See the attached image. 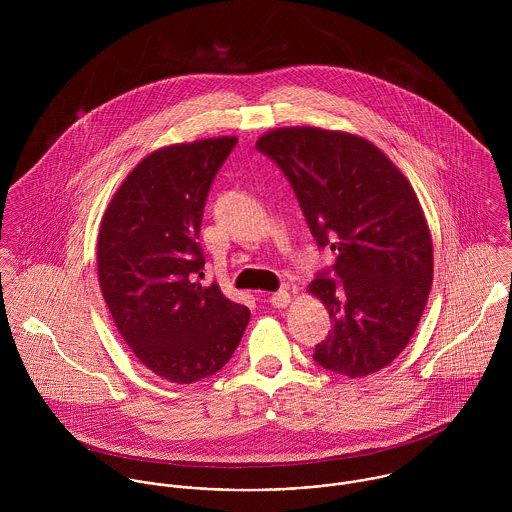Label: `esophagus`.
<instances>
[{"label":"esophagus","mask_w":512,"mask_h":512,"mask_svg":"<svg viewBox=\"0 0 512 512\" xmlns=\"http://www.w3.org/2000/svg\"><path fill=\"white\" fill-rule=\"evenodd\" d=\"M270 303H272L276 309H284V307L290 305V293L286 292V290L272 293V295H270Z\"/></svg>","instance_id":"34e87169"}]
</instances>
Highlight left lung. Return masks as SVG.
Masks as SVG:
<instances>
[{
    "label": "left lung",
    "instance_id": "obj_1",
    "mask_svg": "<svg viewBox=\"0 0 512 512\" xmlns=\"http://www.w3.org/2000/svg\"><path fill=\"white\" fill-rule=\"evenodd\" d=\"M256 149L288 177L317 246L337 256L309 284L333 323L313 361L349 378L390 365L420 323L434 274L432 236L412 185L353 134L282 128Z\"/></svg>",
    "mask_w": 512,
    "mask_h": 512
}]
</instances>
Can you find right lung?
<instances>
[{
	"mask_svg": "<svg viewBox=\"0 0 512 512\" xmlns=\"http://www.w3.org/2000/svg\"><path fill=\"white\" fill-rule=\"evenodd\" d=\"M236 144L215 138L153 151L116 191L98 232V278L114 323L140 363L169 382L219 372L250 321L246 305L197 282L203 211Z\"/></svg>",
	"mask_w": 512,
	"mask_h": 512,
	"instance_id": "1",
	"label": "right lung"
}]
</instances>
